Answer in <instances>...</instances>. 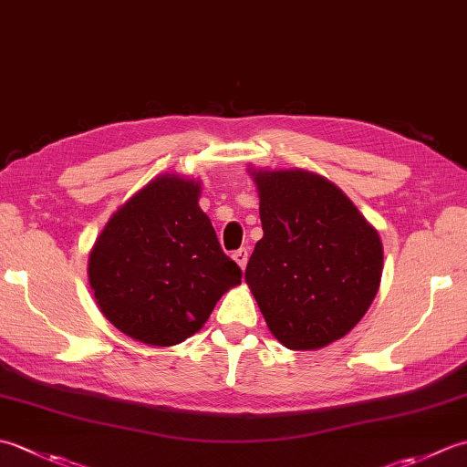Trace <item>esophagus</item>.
Listing matches in <instances>:
<instances>
[{"label":"esophagus","instance_id":"obj_1","mask_svg":"<svg viewBox=\"0 0 467 467\" xmlns=\"http://www.w3.org/2000/svg\"><path fill=\"white\" fill-rule=\"evenodd\" d=\"M233 259H234L236 263H239L241 269H244L246 263H249V251H246V249H239V251H234V253H233Z\"/></svg>","mask_w":467,"mask_h":467}]
</instances>
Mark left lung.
Returning a JSON list of instances; mask_svg holds the SVG:
<instances>
[{
    "instance_id": "8db88e82",
    "label": "left lung",
    "mask_w": 467,
    "mask_h": 467,
    "mask_svg": "<svg viewBox=\"0 0 467 467\" xmlns=\"http://www.w3.org/2000/svg\"><path fill=\"white\" fill-rule=\"evenodd\" d=\"M253 176L263 239L246 265V285L285 347L321 349L371 306L383 271L379 234L319 174L295 168Z\"/></svg>"
}]
</instances>
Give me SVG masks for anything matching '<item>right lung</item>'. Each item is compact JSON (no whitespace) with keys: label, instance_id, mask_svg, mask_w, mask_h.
Wrapping results in <instances>:
<instances>
[{"label":"right lung","instance_id":"obj_1","mask_svg":"<svg viewBox=\"0 0 467 467\" xmlns=\"http://www.w3.org/2000/svg\"><path fill=\"white\" fill-rule=\"evenodd\" d=\"M201 184L164 174L122 204L98 236L88 276L104 317L146 345L194 335L241 283L198 206Z\"/></svg>","mask_w":467,"mask_h":467}]
</instances>
